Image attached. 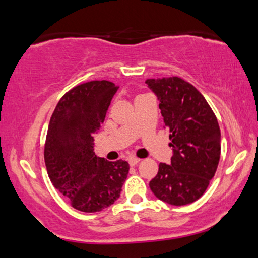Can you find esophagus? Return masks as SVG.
<instances>
[{
  "instance_id": "34e87169",
  "label": "esophagus",
  "mask_w": 258,
  "mask_h": 258,
  "mask_svg": "<svg viewBox=\"0 0 258 258\" xmlns=\"http://www.w3.org/2000/svg\"><path fill=\"white\" fill-rule=\"evenodd\" d=\"M139 161H140L139 158H136V157H131V158H128V164H130L131 166H136Z\"/></svg>"
}]
</instances>
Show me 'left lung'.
<instances>
[{"label":"left lung","mask_w":258,"mask_h":258,"mask_svg":"<svg viewBox=\"0 0 258 258\" xmlns=\"http://www.w3.org/2000/svg\"><path fill=\"white\" fill-rule=\"evenodd\" d=\"M158 97L173 147L170 165H159L150 188L159 200L184 206L200 199L215 175L221 154L219 122L205 97L179 77L147 79Z\"/></svg>","instance_id":"left-lung-1"}]
</instances>
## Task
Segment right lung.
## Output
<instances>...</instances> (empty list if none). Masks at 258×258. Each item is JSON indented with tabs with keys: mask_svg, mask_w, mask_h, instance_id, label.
Listing matches in <instances>:
<instances>
[{
	"mask_svg": "<svg viewBox=\"0 0 258 258\" xmlns=\"http://www.w3.org/2000/svg\"><path fill=\"white\" fill-rule=\"evenodd\" d=\"M118 89L108 81L75 86L60 98L50 119L46 170L53 187L81 212L96 213L113 205L127 177V161H107L93 152V133Z\"/></svg>",
	"mask_w": 258,
	"mask_h": 258,
	"instance_id": "1",
	"label": "right lung"
}]
</instances>
